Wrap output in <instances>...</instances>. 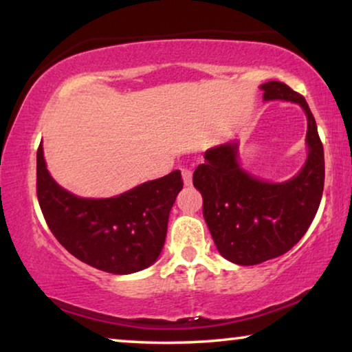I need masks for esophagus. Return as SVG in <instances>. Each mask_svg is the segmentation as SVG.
<instances>
[{
  "mask_svg": "<svg viewBox=\"0 0 352 352\" xmlns=\"http://www.w3.org/2000/svg\"><path fill=\"white\" fill-rule=\"evenodd\" d=\"M181 173H182V181H184V184L189 186L192 182V171L187 170V168H182Z\"/></svg>",
  "mask_w": 352,
  "mask_h": 352,
  "instance_id": "34e87169",
  "label": "esophagus"
}]
</instances>
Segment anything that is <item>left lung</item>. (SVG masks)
Here are the masks:
<instances>
[{
	"label": "left lung",
	"mask_w": 352,
	"mask_h": 352,
	"mask_svg": "<svg viewBox=\"0 0 352 352\" xmlns=\"http://www.w3.org/2000/svg\"><path fill=\"white\" fill-rule=\"evenodd\" d=\"M261 89L264 100H290L306 112L309 153L302 170L280 184L259 181L240 168L237 142H229L206 151L192 177L204 197V218L216 248L240 266L295 247L319 210L325 181L324 146L306 99L280 81H267Z\"/></svg>",
	"instance_id": "left-lung-1"
}]
</instances>
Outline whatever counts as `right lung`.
<instances>
[{"mask_svg": "<svg viewBox=\"0 0 352 352\" xmlns=\"http://www.w3.org/2000/svg\"><path fill=\"white\" fill-rule=\"evenodd\" d=\"M182 184L176 170L112 199H80L52 179L41 144L36 152V195L47 228L75 258L110 274L155 263Z\"/></svg>", "mask_w": 352, "mask_h": 352, "instance_id": "add662e5", "label": "right lung"}]
</instances>
